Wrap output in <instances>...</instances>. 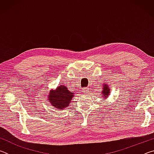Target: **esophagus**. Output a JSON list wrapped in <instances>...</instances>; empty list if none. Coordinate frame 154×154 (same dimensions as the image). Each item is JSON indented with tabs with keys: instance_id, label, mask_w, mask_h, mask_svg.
Wrapping results in <instances>:
<instances>
[{
	"instance_id": "obj_1",
	"label": "esophagus",
	"mask_w": 154,
	"mask_h": 154,
	"mask_svg": "<svg viewBox=\"0 0 154 154\" xmlns=\"http://www.w3.org/2000/svg\"><path fill=\"white\" fill-rule=\"evenodd\" d=\"M82 91L83 93L86 94V93H88V92H89V89H88V88H82Z\"/></svg>"
}]
</instances>
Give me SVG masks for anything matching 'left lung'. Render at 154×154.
I'll return each mask as SVG.
<instances>
[{
  "label": "left lung",
  "mask_w": 154,
  "mask_h": 154,
  "mask_svg": "<svg viewBox=\"0 0 154 154\" xmlns=\"http://www.w3.org/2000/svg\"><path fill=\"white\" fill-rule=\"evenodd\" d=\"M103 92H101L102 93V94H103L104 96V99H105L108 97V96L110 94V92H111V90H110V88H109V85H106V84H104L103 85Z\"/></svg>",
  "instance_id": "left-lung-1"
}]
</instances>
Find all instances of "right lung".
Returning <instances> with one entry per match:
<instances>
[{"instance_id": "obj_1", "label": "right lung", "mask_w": 154, "mask_h": 154, "mask_svg": "<svg viewBox=\"0 0 154 154\" xmlns=\"http://www.w3.org/2000/svg\"><path fill=\"white\" fill-rule=\"evenodd\" d=\"M73 96V93L68 90L66 86L61 85L57 87L55 90L49 91L48 100L52 106L60 110L67 107Z\"/></svg>"}]
</instances>
